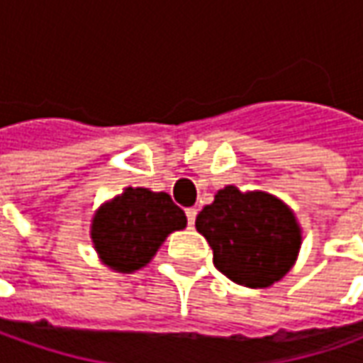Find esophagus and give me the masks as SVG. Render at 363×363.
<instances>
[{
  "instance_id": "esophagus-1",
  "label": "esophagus",
  "mask_w": 363,
  "mask_h": 363,
  "mask_svg": "<svg viewBox=\"0 0 363 363\" xmlns=\"http://www.w3.org/2000/svg\"><path fill=\"white\" fill-rule=\"evenodd\" d=\"M186 219H189V227H193L196 219V208H186Z\"/></svg>"
}]
</instances>
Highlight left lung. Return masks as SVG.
<instances>
[{
  "mask_svg": "<svg viewBox=\"0 0 363 363\" xmlns=\"http://www.w3.org/2000/svg\"><path fill=\"white\" fill-rule=\"evenodd\" d=\"M213 249V263L233 283L263 289L283 279L301 249L294 208L265 191L227 184L194 223Z\"/></svg>",
  "mask_w": 363,
  "mask_h": 363,
  "instance_id": "1",
  "label": "left lung"
}]
</instances>
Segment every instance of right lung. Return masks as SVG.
Masks as SVG:
<instances>
[{
	"label": "right lung",
	"instance_id": "1",
	"mask_svg": "<svg viewBox=\"0 0 363 363\" xmlns=\"http://www.w3.org/2000/svg\"><path fill=\"white\" fill-rule=\"evenodd\" d=\"M186 227V215L170 194L126 186L96 208L90 239L102 265L116 273L146 267L170 233Z\"/></svg>",
	"mask_w": 363,
	"mask_h": 363
}]
</instances>
